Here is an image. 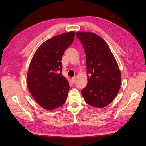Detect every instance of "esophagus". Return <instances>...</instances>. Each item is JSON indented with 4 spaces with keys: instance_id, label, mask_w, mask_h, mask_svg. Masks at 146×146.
I'll use <instances>...</instances> for the list:
<instances>
[{
    "instance_id": "34e87169",
    "label": "esophagus",
    "mask_w": 146,
    "mask_h": 146,
    "mask_svg": "<svg viewBox=\"0 0 146 146\" xmlns=\"http://www.w3.org/2000/svg\"><path fill=\"white\" fill-rule=\"evenodd\" d=\"M76 79L75 78H73L72 79V82L73 84H74V83H76Z\"/></svg>"
}]
</instances>
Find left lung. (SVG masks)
<instances>
[{
	"mask_svg": "<svg viewBox=\"0 0 146 146\" xmlns=\"http://www.w3.org/2000/svg\"><path fill=\"white\" fill-rule=\"evenodd\" d=\"M76 35L86 52L88 83L82 90L84 100L96 108H104L116 97L121 84L119 66L108 44L101 37L90 32Z\"/></svg>",
	"mask_w": 146,
	"mask_h": 146,
	"instance_id": "8db88e82",
	"label": "left lung"
}]
</instances>
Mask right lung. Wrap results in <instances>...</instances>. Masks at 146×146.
I'll return each instance as SVG.
<instances>
[{
    "instance_id": "obj_1",
    "label": "right lung",
    "mask_w": 146,
    "mask_h": 146,
    "mask_svg": "<svg viewBox=\"0 0 146 146\" xmlns=\"http://www.w3.org/2000/svg\"><path fill=\"white\" fill-rule=\"evenodd\" d=\"M74 36L75 32L70 31L50 38L38 47L31 61L28 88L35 101L46 110H56L66 101L70 86L61 73V61Z\"/></svg>"
}]
</instances>
